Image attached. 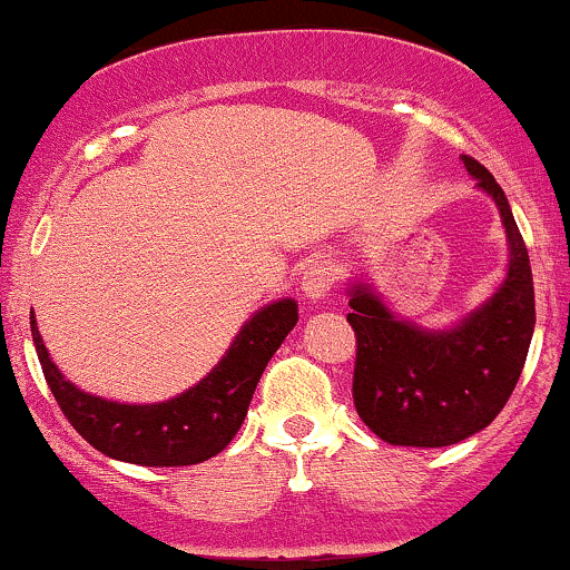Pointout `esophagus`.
Returning <instances> with one entry per match:
<instances>
[{
  "label": "esophagus",
  "mask_w": 570,
  "mask_h": 570,
  "mask_svg": "<svg viewBox=\"0 0 570 570\" xmlns=\"http://www.w3.org/2000/svg\"><path fill=\"white\" fill-rule=\"evenodd\" d=\"M332 284H334V271L324 263L311 265L303 276V292L311 299H324L328 289H332Z\"/></svg>",
  "instance_id": "obj_1"
}]
</instances>
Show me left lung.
<instances>
[{"label": "left lung", "instance_id": "1", "mask_svg": "<svg viewBox=\"0 0 570 570\" xmlns=\"http://www.w3.org/2000/svg\"><path fill=\"white\" fill-rule=\"evenodd\" d=\"M462 161L502 212L512 252L502 289L462 326L438 334L395 321L372 292L355 286L351 297L353 403L390 445L438 449L489 428L518 385L537 324L531 263L502 185L472 156Z\"/></svg>", "mask_w": 570, "mask_h": 570}]
</instances>
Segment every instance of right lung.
<instances>
[{
	"label": "right lung",
	"mask_w": 570,
	"mask_h": 570,
	"mask_svg": "<svg viewBox=\"0 0 570 570\" xmlns=\"http://www.w3.org/2000/svg\"><path fill=\"white\" fill-rule=\"evenodd\" d=\"M297 324L292 299L267 305L233 340L225 358L196 387L167 403L127 406L87 395L63 380L47 355L31 313V337L55 401L89 445L121 462L146 468H185L207 462L233 441L267 361Z\"/></svg>",
	"instance_id": "add662e5"
}]
</instances>
